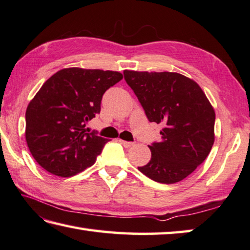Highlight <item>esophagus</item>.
I'll use <instances>...</instances> for the list:
<instances>
[{
  "label": "esophagus",
  "instance_id": "esophagus-1",
  "mask_svg": "<svg viewBox=\"0 0 250 250\" xmlns=\"http://www.w3.org/2000/svg\"><path fill=\"white\" fill-rule=\"evenodd\" d=\"M120 143L124 145L125 148H130V147H132L133 145H134L133 142H126V141H124V140H120Z\"/></svg>",
  "mask_w": 250,
  "mask_h": 250
}]
</instances>
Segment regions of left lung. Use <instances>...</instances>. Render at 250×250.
<instances>
[{"label":"left lung","instance_id":"1","mask_svg":"<svg viewBox=\"0 0 250 250\" xmlns=\"http://www.w3.org/2000/svg\"><path fill=\"white\" fill-rule=\"evenodd\" d=\"M149 122L163 124L161 142L148 145L152 157L138 167L161 184L185 179L210 153L215 112L196 82L174 72H124Z\"/></svg>","mask_w":250,"mask_h":250}]
</instances>
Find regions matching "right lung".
I'll list each match as a JSON object with an SVG mask.
<instances>
[{
  "instance_id": "1",
  "label": "right lung",
  "mask_w": 250,
  "mask_h": 250,
  "mask_svg": "<svg viewBox=\"0 0 250 250\" xmlns=\"http://www.w3.org/2000/svg\"><path fill=\"white\" fill-rule=\"evenodd\" d=\"M119 72L63 69L53 74L26 110V142L48 172L72 177L92 166L108 139L88 133L86 124L101 112L103 95L121 81Z\"/></svg>"
}]
</instances>
